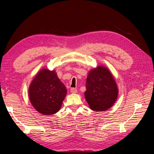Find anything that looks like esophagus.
Listing matches in <instances>:
<instances>
[{
  "label": "esophagus",
  "instance_id": "esophagus-1",
  "mask_svg": "<svg viewBox=\"0 0 154 154\" xmlns=\"http://www.w3.org/2000/svg\"><path fill=\"white\" fill-rule=\"evenodd\" d=\"M70 92L72 94H76L77 92V89L76 88H70Z\"/></svg>",
  "mask_w": 154,
  "mask_h": 154
}]
</instances>
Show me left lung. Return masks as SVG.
I'll return each instance as SVG.
<instances>
[{"label": "left lung", "mask_w": 154, "mask_h": 154, "mask_svg": "<svg viewBox=\"0 0 154 154\" xmlns=\"http://www.w3.org/2000/svg\"><path fill=\"white\" fill-rule=\"evenodd\" d=\"M85 98L94 111H106L117 99L119 89L115 79L108 68L99 66L88 73Z\"/></svg>", "instance_id": "obj_1"}]
</instances>
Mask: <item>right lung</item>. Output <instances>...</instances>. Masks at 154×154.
Returning a JSON list of instances; mask_svg holds the SVG:
<instances>
[{"instance_id":"add662e5","label":"right lung","mask_w":154,"mask_h":154,"mask_svg":"<svg viewBox=\"0 0 154 154\" xmlns=\"http://www.w3.org/2000/svg\"><path fill=\"white\" fill-rule=\"evenodd\" d=\"M67 92L56 72L46 68L37 73L29 87V97L32 106L45 116L59 111Z\"/></svg>"}]
</instances>
